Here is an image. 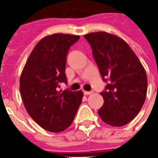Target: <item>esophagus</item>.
<instances>
[{
	"label": "esophagus",
	"mask_w": 158,
	"mask_h": 158,
	"mask_svg": "<svg viewBox=\"0 0 158 158\" xmlns=\"http://www.w3.org/2000/svg\"><path fill=\"white\" fill-rule=\"evenodd\" d=\"M93 93V90L91 91H86V90H84V94L85 95H90V94H92Z\"/></svg>",
	"instance_id": "esophagus-1"
}]
</instances>
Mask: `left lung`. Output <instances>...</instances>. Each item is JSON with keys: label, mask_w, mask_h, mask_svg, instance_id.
<instances>
[{"label": "left lung", "mask_w": 158, "mask_h": 158, "mask_svg": "<svg viewBox=\"0 0 158 158\" xmlns=\"http://www.w3.org/2000/svg\"><path fill=\"white\" fill-rule=\"evenodd\" d=\"M103 81L104 103L98 110L103 122L123 126L139 113L146 97L147 77L135 52L123 40L106 32L85 35Z\"/></svg>", "instance_id": "8db88e82"}]
</instances>
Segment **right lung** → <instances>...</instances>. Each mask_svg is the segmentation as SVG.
Wrapping results in <instances>:
<instances>
[{
	"label": "right lung",
	"instance_id": "add662e5",
	"mask_svg": "<svg viewBox=\"0 0 158 158\" xmlns=\"http://www.w3.org/2000/svg\"><path fill=\"white\" fill-rule=\"evenodd\" d=\"M79 35L54 34L40 40L20 77V93L29 115L50 132H62L71 125L82 102L83 92L58 90L67 84V55Z\"/></svg>",
	"mask_w": 158,
	"mask_h": 158
}]
</instances>
